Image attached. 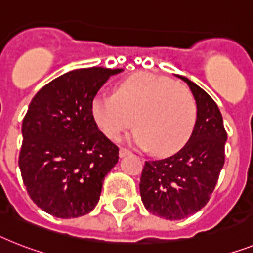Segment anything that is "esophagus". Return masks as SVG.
Returning <instances> with one entry per match:
<instances>
[{"label": "esophagus", "mask_w": 253, "mask_h": 253, "mask_svg": "<svg viewBox=\"0 0 253 253\" xmlns=\"http://www.w3.org/2000/svg\"><path fill=\"white\" fill-rule=\"evenodd\" d=\"M129 154H131L130 150L124 149V147H122V149H120V151H119V155H120V158H124V156L129 155Z\"/></svg>", "instance_id": "esophagus-1"}]
</instances>
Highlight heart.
Listing matches in <instances>:
<instances>
[{
    "mask_svg": "<svg viewBox=\"0 0 253 253\" xmlns=\"http://www.w3.org/2000/svg\"><path fill=\"white\" fill-rule=\"evenodd\" d=\"M90 114L110 139H118L133 122L130 141L167 156L182 149L191 137L197 104L189 89L172 79L139 72L118 83L114 95H94Z\"/></svg>",
    "mask_w": 253,
    "mask_h": 253,
    "instance_id": "1",
    "label": "heart"
}]
</instances>
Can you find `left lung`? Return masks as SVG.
Returning a JSON list of instances; mask_svg holds the SVG:
<instances>
[{"instance_id":"1","label":"left lung","mask_w":253,"mask_h":253,"mask_svg":"<svg viewBox=\"0 0 253 253\" xmlns=\"http://www.w3.org/2000/svg\"><path fill=\"white\" fill-rule=\"evenodd\" d=\"M189 85L197 103V122L189 142L167 159L149 160L139 191L146 210L166 220H182L208 203L225 163L227 134L216 102L195 83Z\"/></svg>"}]
</instances>
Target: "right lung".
<instances>
[{
	"instance_id": "add662e5",
	"label": "right lung",
	"mask_w": 253,
	"mask_h": 253,
	"mask_svg": "<svg viewBox=\"0 0 253 253\" xmlns=\"http://www.w3.org/2000/svg\"><path fill=\"white\" fill-rule=\"evenodd\" d=\"M123 68H77L40 89L23 119L19 168L31 199L58 218L95 208L119 149L98 129L90 102Z\"/></svg>"
}]
</instances>
